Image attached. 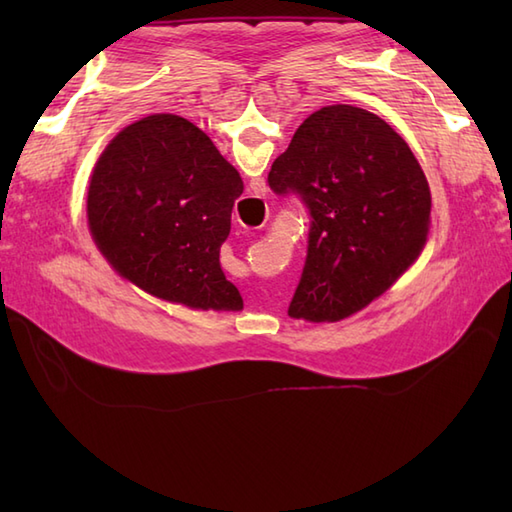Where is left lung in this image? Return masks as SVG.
<instances>
[{"instance_id":"left-lung-1","label":"left lung","mask_w":512,"mask_h":512,"mask_svg":"<svg viewBox=\"0 0 512 512\" xmlns=\"http://www.w3.org/2000/svg\"><path fill=\"white\" fill-rule=\"evenodd\" d=\"M310 211L308 255L288 314L334 323L363 310L422 253L431 193L409 145L352 105L310 114L268 173Z\"/></svg>"}]
</instances>
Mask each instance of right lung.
<instances>
[{
	"label": "right lung",
	"instance_id": "right-lung-1",
	"mask_svg": "<svg viewBox=\"0 0 512 512\" xmlns=\"http://www.w3.org/2000/svg\"><path fill=\"white\" fill-rule=\"evenodd\" d=\"M244 182L200 127L176 114L127 125L90 178L88 224L118 275L195 310H242L220 266Z\"/></svg>",
	"mask_w": 512,
	"mask_h": 512
}]
</instances>
